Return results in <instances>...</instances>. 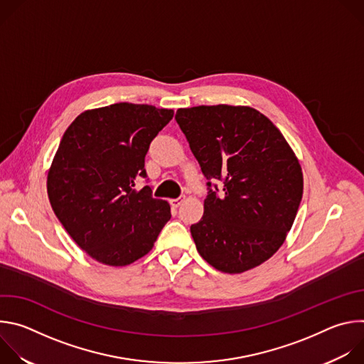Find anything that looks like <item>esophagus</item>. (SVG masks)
<instances>
[{"label":"esophagus","instance_id":"esophagus-1","mask_svg":"<svg viewBox=\"0 0 364 364\" xmlns=\"http://www.w3.org/2000/svg\"><path fill=\"white\" fill-rule=\"evenodd\" d=\"M184 198H186L184 196H178L177 198H171V200H170V203H171V205H173V207H178V205H181V203L184 201Z\"/></svg>","mask_w":364,"mask_h":364}]
</instances>
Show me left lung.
<instances>
[{"instance_id": "8db88e82", "label": "left lung", "mask_w": 364, "mask_h": 364, "mask_svg": "<svg viewBox=\"0 0 364 364\" xmlns=\"http://www.w3.org/2000/svg\"><path fill=\"white\" fill-rule=\"evenodd\" d=\"M176 121L209 190L203 218L190 228L198 253L228 274L264 264L284 243L302 198V171L288 142L247 107H193L178 109Z\"/></svg>"}]
</instances>
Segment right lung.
Here are the masks:
<instances>
[{"instance_id":"right-lung-1","label":"right lung","mask_w":364,"mask_h":364,"mask_svg":"<svg viewBox=\"0 0 364 364\" xmlns=\"http://www.w3.org/2000/svg\"><path fill=\"white\" fill-rule=\"evenodd\" d=\"M173 115V109L119 102L80 114L66 129L47 193L66 232L97 262H135L170 220V204L154 198L149 186L136 190L135 181L146 178L149 144Z\"/></svg>"}]
</instances>
